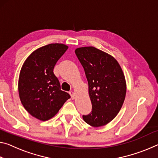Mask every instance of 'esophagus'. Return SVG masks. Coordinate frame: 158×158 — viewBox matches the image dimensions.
I'll list each match as a JSON object with an SVG mask.
<instances>
[{
    "mask_svg": "<svg viewBox=\"0 0 158 158\" xmlns=\"http://www.w3.org/2000/svg\"><path fill=\"white\" fill-rule=\"evenodd\" d=\"M69 93V95H70V96H71V98L73 99V100H74V99L75 98V93H74L73 91H70Z\"/></svg>",
    "mask_w": 158,
    "mask_h": 158,
    "instance_id": "1",
    "label": "esophagus"
}]
</instances>
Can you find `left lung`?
<instances>
[{"mask_svg": "<svg viewBox=\"0 0 158 158\" xmlns=\"http://www.w3.org/2000/svg\"><path fill=\"white\" fill-rule=\"evenodd\" d=\"M75 53L84 69L92 104V111L83 119L93 127L104 126L117 116L124 102V73L116 58L94 47L77 48Z\"/></svg>", "mask_w": 158, "mask_h": 158, "instance_id": "1", "label": "left lung"}]
</instances>
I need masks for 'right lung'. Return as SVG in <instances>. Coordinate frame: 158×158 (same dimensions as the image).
I'll list each match as a JSON object with an SVG mask.
<instances>
[{"label": "right lung", "instance_id": "add662e5", "mask_svg": "<svg viewBox=\"0 0 158 158\" xmlns=\"http://www.w3.org/2000/svg\"><path fill=\"white\" fill-rule=\"evenodd\" d=\"M68 49L64 44L45 45L32 52L21 67L18 81L20 100L26 110L40 121L53 118L70 98L60 90L53 74L55 65Z\"/></svg>", "mask_w": 158, "mask_h": 158}]
</instances>
